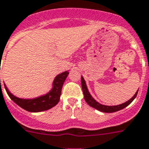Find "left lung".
<instances>
[{
	"label": "left lung",
	"instance_id": "8db88e82",
	"mask_svg": "<svg viewBox=\"0 0 149 149\" xmlns=\"http://www.w3.org/2000/svg\"><path fill=\"white\" fill-rule=\"evenodd\" d=\"M81 83H82V92H83V95H84V98L86 103L88 104V105L92 107L93 108H95L96 110H98L102 112H104V113H113L116 111H118L120 110L123 109L124 107H127V106L136 98L137 93H138L139 89L137 90V92L135 93V95L132 96V98L130 100H128L127 102L125 103L120 104L119 105H113V106H108V105H104V104H102L99 102H98L95 98L91 95L90 92H88V87L86 85V82L85 81L83 77H81Z\"/></svg>",
	"mask_w": 149,
	"mask_h": 149
}]
</instances>
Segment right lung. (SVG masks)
<instances>
[{
  "instance_id": "add662e5",
  "label": "right lung",
  "mask_w": 149,
  "mask_h": 149,
  "mask_svg": "<svg viewBox=\"0 0 149 149\" xmlns=\"http://www.w3.org/2000/svg\"><path fill=\"white\" fill-rule=\"evenodd\" d=\"M69 71L67 70L57 75L54 79L53 83H52V88L49 92L43 95L38 96L37 98H18L9 91L5 84L4 87L11 100H13L17 105L22 107V109L29 111V112H41V111L51 109L59 102L60 97L61 95V89L63 87V82L66 80Z\"/></svg>"
}]
</instances>
